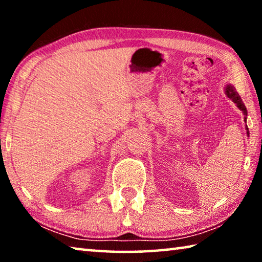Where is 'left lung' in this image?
Instances as JSON below:
<instances>
[{
  "instance_id": "left-lung-1",
  "label": "left lung",
  "mask_w": 262,
  "mask_h": 262,
  "mask_svg": "<svg viewBox=\"0 0 262 262\" xmlns=\"http://www.w3.org/2000/svg\"><path fill=\"white\" fill-rule=\"evenodd\" d=\"M224 92L225 95H227V97L229 99H231L234 104H236L237 107L242 111L243 114H244V121L246 122V119H247V110H246V106L244 105L243 100L241 98V96L238 95V92L236 91V89H234L233 85H231V84H227V85L224 86ZM246 129V134L247 136L250 135V133H248V128L247 126L245 127Z\"/></svg>"
}]
</instances>
